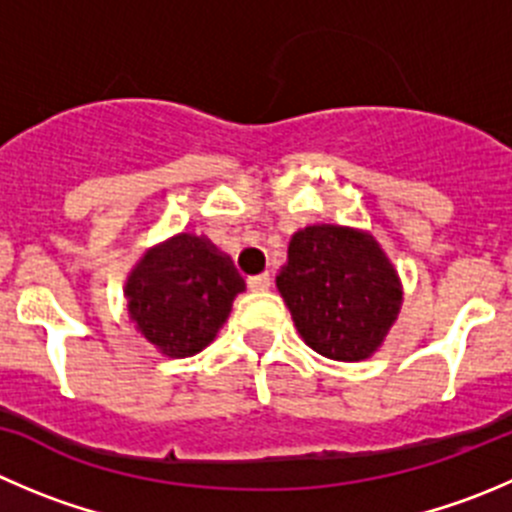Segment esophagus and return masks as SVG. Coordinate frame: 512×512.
<instances>
[{
	"instance_id": "34e87169",
	"label": "esophagus",
	"mask_w": 512,
	"mask_h": 512,
	"mask_svg": "<svg viewBox=\"0 0 512 512\" xmlns=\"http://www.w3.org/2000/svg\"><path fill=\"white\" fill-rule=\"evenodd\" d=\"M248 286H251L253 291H266L271 286V276L269 274H256L248 279Z\"/></svg>"
}]
</instances>
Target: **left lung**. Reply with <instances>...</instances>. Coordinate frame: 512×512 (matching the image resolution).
<instances>
[{
    "label": "left lung",
    "mask_w": 512,
    "mask_h": 512,
    "mask_svg": "<svg viewBox=\"0 0 512 512\" xmlns=\"http://www.w3.org/2000/svg\"><path fill=\"white\" fill-rule=\"evenodd\" d=\"M276 286L301 339L337 362L372 357L402 304V284L382 246L337 223H316L291 236Z\"/></svg>",
    "instance_id": "8db88e82"
}]
</instances>
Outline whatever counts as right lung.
I'll list each match as a JSON object with an SVG mask.
<instances>
[{
	"label": "right lung",
	"instance_id": "add662e5",
	"mask_svg": "<svg viewBox=\"0 0 512 512\" xmlns=\"http://www.w3.org/2000/svg\"><path fill=\"white\" fill-rule=\"evenodd\" d=\"M246 289L231 256L206 236L180 233L145 256L125 296L140 337L163 357H193L218 337L233 299Z\"/></svg>",
	"mask_w": 512,
	"mask_h": 512
}]
</instances>
